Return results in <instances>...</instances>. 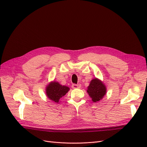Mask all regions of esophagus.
I'll list each match as a JSON object with an SVG mask.
<instances>
[{"label": "esophagus", "instance_id": "esophagus-1", "mask_svg": "<svg viewBox=\"0 0 147 147\" xmlns=\"http://www.w3.org/2000/svg\"><path fill=\"white\" fill-rule=\"evenodd\" d=\"M72 87L73 89H77V88H80L81 84H73L72 85Z\"/></svg>", "mask_w": 147, "mask_h": 147}]
</instances>
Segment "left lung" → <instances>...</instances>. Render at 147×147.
Segmentation results:
<instances>
[{
	"label": "left lung",
	"mask_w": 147,
	"mask_h": 147,
	"mask_svg": "<svg viewBox=\"0 0 147 147\" xmlns=\"http://www.w3.org/2000/svg\"><path fill=\"white\" fill-rule=\"evenodd\" d=\"M87 92L94 102L99 101L106 93L105 86L99 80L94 78L92 80L88 87Z\"/></svg>",
	"instance_id": "1"
}]
</instances>
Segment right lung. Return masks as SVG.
Listing matches in <instances>:
<instances>
[{"label":"right lung","instance_id":"right-lung-1","mask_svg":"<svg viewBox=\"0 0 147 147\" xmlns=\"http://www.w3.org/2000/svg\"><path fill=\"white\" fill-rule=\"evenodd\" d=\"M69 90V87L62 86L59 83L53 82L49 84L47 87L46 93L49 99L57 103L59 100L65 95Z\"/></svg>","mask_w":147,"mask_h":147}]
</instances>
